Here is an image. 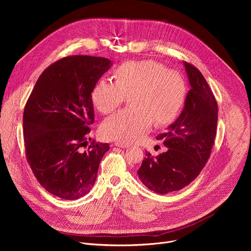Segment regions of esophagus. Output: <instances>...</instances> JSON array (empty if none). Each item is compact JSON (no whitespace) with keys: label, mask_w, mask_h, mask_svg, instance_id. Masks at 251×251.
<instances>
[{"label":"esophagus","mask_w":251,"mask_h":251,"mask_svg":"<svg viewBox=\"0 0 251 251\" xmlns=\"http://www.w3.org/2000/svg\"><path fill=\"white\" fill-rule=\"evenodd\" d=\"M115 146L120 147V148H128V147H130L129 144H126V143H122V142H115Z\"/></svg>","instance_id":"esophagus-1"}]
</instances>
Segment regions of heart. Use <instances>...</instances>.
<instances>
[{
	"mask_svg": "<svg viewBox=\"0 0 251 251\" xmlns=\"http://www.w3.org/2000/svg\"><path fill=\"white\" fill-rule=\"evenodd\" d=\"M115 81L99 79L92 88L95 108L107 114L113 112L129 97L130 106L107 117L100 126V135L107 140L138 142L153 123L173 121L184 105L187 85L177 71L168 69L155 60H130L117 66Z\"/></svg>",
	"mask_w": 251,
	"mask_h": 251,
	"instance_id": "b5f03b06",
	"label": "heart"
}]
</instances>
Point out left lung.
<instances>
[{
    "mask_svg": "<svg viewBox=\"0 0 251 251\" xmlns=\"http://www.w3.org/2000/svg\"><path fill=\"white\" fill-rule=\"evenodd\" d=\"M191 89L184 110L156 139L168 150L157 157L146 152L137 174L148 189L166 195L182 190L200 175L207 160L217 134L218 102L201 71L184 62Z\"/></svg>",
    "mask_w": 251,
    "mask_h": 251,
    "instance_id": "obj_1",
    "label": "left lung"
}]
</instances>
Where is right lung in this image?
<instances>
[{"label":"right lung","instance_id":"obj_1","mask_svg":"<svg viewBox=\"0 0 251 251\" xmlns=\"http://www.w3.org/2000/svg\"><path fill=\"white\" fill-rule=\"evenodd\" d=\"M112 65L105 57L70 55L39 77L24 110L26 161L41 186L53 196L77 200L94 186L108 143L91 140V91Z\"/></svg>","mask_w":251,"mask_h":251}]
</instances>
